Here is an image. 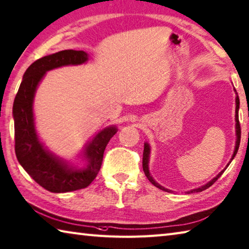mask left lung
Segmentation results:
<instances>
[{
	"label": "left lung",
	"instance_id": "1",
	"mask_svg": "<svg viewBox=\"0 0 249 249\" xmlns=\"http://www.w3.org/2000/svg\"><path fill=\"white\" fill-rule=\"evenodd\" d=\"M238 108H240V98H238V96H236V109H235V121H236V137H237V139H236V144H235V150H234V153H233V155H232V159H231V160L234 159V157H235V154L237 153V150H238V147H240V142H241V125H240V121H238ZM149 154H150V148H149V144L148 143H144V149H143V157H142V168H143V172H144V175L145 176H147V178L150 180V182H152V184H154L155 187H158L159 189H160V190H164V191H167V192H169V190H167V189H165V188H163V187H160L159 183H157L153 180V178L150 176V173H149V168H148V163H149ZM231 163V162H230ZM229 166V164L227 165V167ZM227 167L225 168V169H227ZM223 172H225V170H222V172H220L219 173L218 175H217V177H215L213 178L212 181H209L208 183H206L205 186H203V187H201V188H198V189H196V190H192V191H189V193H192V192H201V191H203V190H206L207 188H209L212 186V184H213L215 183L217 180H218V178L221 176V175L223 174Z\"/></svg>",
	"mask_w": 249,
	"mask_h": 249
}]
</instances>
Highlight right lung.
<instances>
[{
    "instance_id": "add662e5",
    "label": "right lung",
    "mask_w": 249,
    "mask_h": 249,
    "mask_svg": "<svg viewBox=\"0 0 249 249\" xmlns=\"http://www.w3.org/2000/svg\"><path fill=\"white\" fill-rule=\"evenodd\" d=\"M87 60L83 51L66 50L42 57L28 68L14 100L15 152L18 162L34 181L53 193H63L89 187L99 173L105 149L115 135L116 127L97 134L85 149L86 168L75 169L43 148L36 133L32 104L37 84L48 70L68 65H81Z\"/></svg>"
}]
</instances>
